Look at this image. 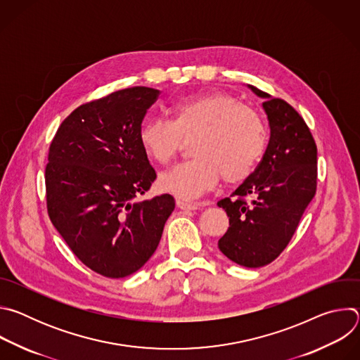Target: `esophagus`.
I'll use <instances>...</instances> for the list:
<instances>
[{
  "instance_id": "34e87169",
  "label": "esophagus",
  "mask_w": 360,
  "mask_h": 360,
  "mask_svg": "<svg viewBox=\"0 0 360 360\" xmlns=\"http://www.w3.org/2000/svg\"><path fill=\"white\" fill-rule=\"evenodd\" d=\"M176 207L182 211H195V210L200 208V203L189 202V200H184V199H176Z\"/></svg>"
}]
</instances>
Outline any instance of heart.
I'll list each match as a JSON object with an SVG mask.
<instances>
[{
	"label": "heart",
	"mask_w": 360,
	"mask_h": 360,
	"mask_svg": "<svg viewBox=\"0 0 360 360\" xmlns=\"http://www.w3.org/2000/svg\"><path fill=\"white\" fill-rule=\"evenodd\" d=\"M171 121L145 120L138 138L145 155L158 165L169 164L190 141L195 157L164 172L158 186L181 199L212 189L219 176L226 184L246 181L259 167L268 148V131L253 108L224 92H205L176 99Z\"/></svg>",
	"instance_id": "b5f03b06"
}]
</instances>
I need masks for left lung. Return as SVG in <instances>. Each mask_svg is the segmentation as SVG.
<instances>
[{"instance_id": "1", "label": "left lung", "mask_w": 360, "mask_h": 360, "mask_svg": "<svg viewBox=\"0 0 360 360\" xmlns=\"http://www.w3.org/2000/svg\"><path fill=\"white\" fill-rule=\"evenodd\" d=\"M265 98L271 138L256 171L218 202L229 228L218 248L232 262L261 268L274 262L290 242L316 193L318 148L299 112L281 98L250 85Z\"/></svg>"}]
</instances>
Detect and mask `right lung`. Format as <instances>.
I'll return each mask as SVG.
<instances>
[{
  "instance_id": "1",
  "label": "right lung",
  "mask_w": 360,
  "mask_h": 360,
  "mask_svg": "<svg viewBox=\"0 0 360 360\" xmlns=\"http://www.w3.org/2000/svg\"><path fill=\"white\" fill-rule=\"evenodd\" d=\"M158 89L134 86L74 110L49 145L46 211L77 258L112 279L141 269L175 208L169 193L139 199L157 174L138 131Z\"/></svg>"
}]
</instances>
